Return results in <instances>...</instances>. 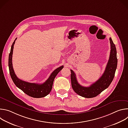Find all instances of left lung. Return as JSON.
Listing matches in <instances>:
<instances>
[{
    "label": "left lung",
    "mask_w": 128,
    "mask_h": 128,
    "mask_svg": "<svg viewBox=\"0 0 128 128\" xmlns=\"http://www.w3.org/2000/svg\"><path fill=\"white\" fill-rule=\"evenodd\" d=\"M16 38L15 39L14 42L12 43L10 52L9 54L8 57V67L10 74L11 76V78L15 84V85L20 89H21L24 93L28 96L33 97V98H42L44 97L47 96L50 93L48 92V80H47L44 83L42 84H35V83H31L24 81L18 78L16 74H15L14 70L13 69L12 63V57L13 54V49L16 40ZM60 68H58L54 70L51 74L50 77L54 78L56 77L58 73L61 70H60ZM72 88L74 90V92L78 94V95L80 93V86L78 82H76L72 85Z\"/></svg>",
    "instance_id": "obj_1"
}]
</instances>
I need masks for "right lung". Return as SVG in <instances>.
<instances>
[{"mask_svg": "<svg viewBox=\"0 0 128 128\" xmlns=\"http://www.w3.org/2000/svg\"><path fill=\"white\" fill-rule=\"evenodd\" d=\"M110 44V52L109 60L104 72L100 78L95 83L88 87L80 86V93L81 96L84 98H93L96 97L107 88L112 82L117 67L118 59L116 56V50L115 44L111 38H109ZM71 71V86L76 82H78L76 74L72 70Z\"/></svg>", "mask_w": 128, "mask_h": 128, "instance_id": "obj_1", "label": "right lung"}]
</instances>
